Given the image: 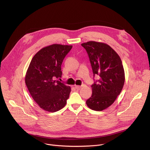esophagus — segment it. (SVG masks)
<instances>
[{"instance_id":"esophagus-1","label":"esophagus","mask_w":150,"mask_h":150,"mask_svg":"<svg viewBox=\"0 0 150 150\" xmlns=\"http://www.w3.org/2000/svg\"><path fill=\"white\" fill-rule=\"evenodd\" d=\"M75 87L76 90H79L81 88V86H80V85H75Z\"/></svg>"}]
</instances>
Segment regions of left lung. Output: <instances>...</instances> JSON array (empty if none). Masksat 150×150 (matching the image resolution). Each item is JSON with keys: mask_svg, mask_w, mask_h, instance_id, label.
<instances>
[{"mask_svg": "<svg viewBox=\"0 0 150 150\" xmlns=\"http://www.w3.org/2000/svg\"><path fill=\"white\" fill-rule=\"evenodd\" d=\"M86 50L94 76L100 79L91 85L93 93L86 104L93 110L108 108L120 94L125 83V71L118 54L108 45L94 41L81 44Z\"/></svg>", "mask_w": 150, "mask_h": 150, "instance_id": "obj_1", "label": "left lung"}]
</instances>
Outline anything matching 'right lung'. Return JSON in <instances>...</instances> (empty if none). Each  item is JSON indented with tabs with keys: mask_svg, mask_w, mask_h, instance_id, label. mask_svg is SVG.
I'll return each mask as SVG.
<instances>
[{
	"mask_svg": "<svg viewBox=\"0 0 150 150\" xmlns=\"http://www.w3.org/2000/svg\"><path fill=\"white\" fill-rule=\"evenodd\" d=\"M72 46L53 44L40 50L33 57L25 81L28 90L40 108L49 112L63 108L71 88L56 78L62 76L61 65Z\"/></svg>",
	"mask_w": 150,
	"mask_h": 150,
	"instance_id": "1",
	"label": "right lung"
}]
</instances>
